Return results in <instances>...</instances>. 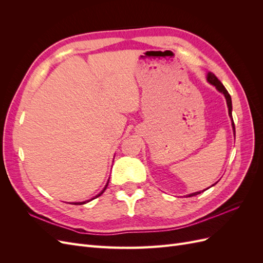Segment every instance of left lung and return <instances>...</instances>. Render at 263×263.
Here are the masks:
<instances>
[{
  "mask_svg": "<svg viewBox=\"0 0 263 263\" xmlns=\"http://www.w3.org/2000/svg\"><path fill=\"white\" fill-rule=\"evenodd\" d=\"M206 80H208V82L209 83H211L212 85H214L215 87H216V90L218 91V92H220V93H222L224 94V97H225V99H226V102H227V107H228V114H229V117H230V119H232V126H233V132H234V135L236 134V132H235V124H234V121H233V115H232V110H233V104H232V98H230V95H229V93H228V91L225 89V86L222 85V83L218 80V79L216 78V76H215L214 73H212V72H209L208 73V77H206ZM217 183V182H216ZM216 183H214V184L212 185V186H214L215 184H216ZM211 186V187H212ZM208 189H210V187H208ZM206 189V190H208ZM205 191V190H204ZM203 191H200V192H195V193H191V194H189V195H186L187 197H191V196H195V195H197V194H200V193H202Z\"/></svg>",
  "mask_w": 263,
  "mask_h": 263,
  "instance_id": "8db88e82",
  "label": "left lung"
}]
</instances>
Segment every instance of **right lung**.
I'll list each match as a JSON object with an SVG mask.
<instances>
[{"label":"right lung","instance_id":"obj_1","mask_svg":"<svg viewBox=\"0 0 263 263\" xmlns=\"http://www.w3.org/2000/svg\"><path fill=\"white\" fill-rule=\"evenodd\" d=\"M109 181V180H108ZM108 181H107V183H106V185L104 186V189H103L101 192L97 195V196H94L93 198H91V200H89V201H84V202H77V203H72V204H74V205H83V204H85V203H87V202H90V201H92V200H94V198H97V197H99L100 195H102L103 193H104V191L106 190V187H107V185H108Z\"/></svg>","mask_w":263,"mask_h":263}]
</instances>
